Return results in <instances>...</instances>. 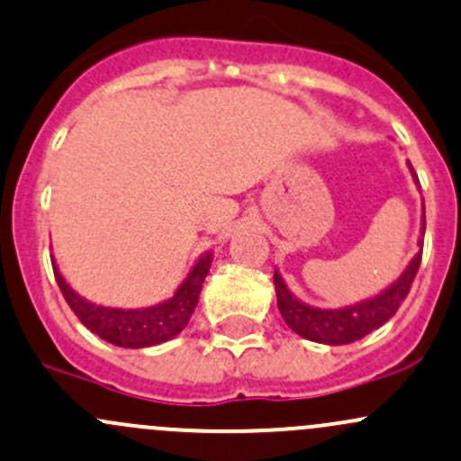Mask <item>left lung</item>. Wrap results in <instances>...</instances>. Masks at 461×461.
<instances>
[{"label": "left lung", "instance_id": "1", "mask_svg": "<svg viewBox=\"0 0 461 461\" xmlns=\"http://www.w3.org/2000/svg\"><path fill=\"white\" fill-rule=\"evenodd\" d=\"M411 174H413L415 185L418 183V174H415L413 166L409 163ZM426 230V216H424V203H422V227H420V251L411 258L406 269L402 271L400 278L393 280L384 292H380L373 298L360 300L356 304L340 309H320L312 307V304L303 303L300 298L289 292L287 283L283 280L280 271H274V285H276V298H278L280 316L289 324L292 331L298 336L307 338L312 342H320V345H348L360 338L369 336L371 331L380 329L382 324L389 322V318L395 316L397 307L402 300L409 294L411 283H413L415 274H418L420 263H422V239Z\"/></svg>", "mask_w": 461, "mask_h": 461}]
</instances>
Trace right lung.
Returning <instances> with one entry per match:
<instances>
[{
  "instance_id": "obj_1",
  "label": "right lung",
  "mask_w": 461,
  "mask_h": 461,
  "mask_svg": "<svg viewBox=\"0 0 461 461\" xmlns=\"http://www.w3.org/2000/svg\"><path fill=\"white\" fill-rule=\"evenodd\" d=\"M212 258H214L212 251H205L190 269V274L185 276V280L178 285L176 292L163 303L141 309L104 307V304L86 300L84 295L77 294L66 283L55 260H52V269H55V280L59 285L61 294H64L66 303L70 304L75 316L92 333L104 338L110 345L123 348H145L172 340L174 336H178L187 327L194 309H196L198 295H201L203 280L210 274Z\"/></svg>"
}]
</instances>
